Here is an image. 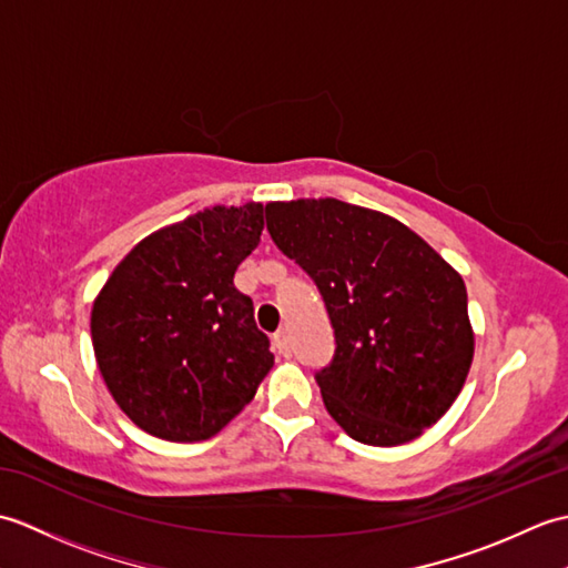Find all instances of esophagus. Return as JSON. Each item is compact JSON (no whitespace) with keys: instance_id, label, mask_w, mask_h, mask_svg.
Masks as SVG:
<instances>
[{"instance_id":"1","label":"esophagus","mask_w":568,"mask_h":568,"mask_svg":"<svg viewBox=\"0 0 568 568\" xmlns=\"http://www.w3.org/2000/svg\"><path fill=\"white\" fill-rule=\"evenodd\" d=\"M273 346L281 356H291V339H287V332H275L273 334Z\"/></svg>"}]
</instances>
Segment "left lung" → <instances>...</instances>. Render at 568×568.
<instances>
[{
  "label": "left lung",
  "instance_id": "1",
  "mask_svg": "<svg viewBox=\"0 0 568 568\" xmlns=\"http://www.w3.org/2000/svg\"><path fill=\"white\" fill-rule=\"evenodd\" d=\"M265 220L327 307L334 356L315 373L327 413L361 444L419 437L474 361L462 275L393 216L334 197L265 204Z\"/></svg>",
  "mask_w": 568,
  "mask_h": 568
}]
</instances>
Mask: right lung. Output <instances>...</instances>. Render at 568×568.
<instances>
[{
    "label": "right lung",
    "instance_id": "add662e5",
    "mask_svg": "<svg viewBox=\"0 0 568 568\" xmlns=\"http://www.w3.org/2000/svg\"><path fill=\"white\" fill-rule=\"evenodd\" d=\"M263 204L212 207L129 251L92 307V346L116 405L168 442L210 439L273 366L251 297L234 287Z\"/></svg>",
    "mask_w": 568,
    "mask_h": 568
}]
</instances>
